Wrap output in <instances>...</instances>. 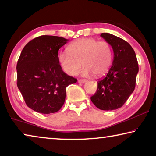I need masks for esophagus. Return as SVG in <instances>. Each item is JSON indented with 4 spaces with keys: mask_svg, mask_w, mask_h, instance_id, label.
Wrapping results in <instances>:
<instances>
[{
    "mask_svg": "<svg viewBox=\"0 0 156 156\" xmlns=\"http://www.w3.org/2000/svg\"><path fill=\"white\" fill-rule=\"evenodd\" d=\"M87 81V80H80H80H78V83H86Z\"/></svg>",
    "mask_w": 156,
    "mask_h": 156,
    "instance_id": "1",
    "label": "esophagus"
}]
</instances>
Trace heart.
I'll return each instance as SVG.
<instances>
[{"label":"heart","instance_id":"heart-1","mask_svg":"<svg viewBox=\"0 0 156 156\" xmlns=\"http://www.w3.org/2000/svg\"><path fill=\"white\" fill-rule=\"evenodd\" d=\"M113 60V49L107 41H98L95 38H80L67 47V53L58 56L62 69L69 76H76L81 67L84 77L93 74L99 77L105 74Z\"/></svg>","mask_w":156,"mask_h":156}]
</instances>
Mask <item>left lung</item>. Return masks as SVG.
Segmentation results:
<instances>
[{"label": "left lung", "mask_w": 156, "mask_h": 156, "mask_svg": "<svg viewBox=\"0 0 156 156\" xmlns=\"http://www.w3.org/2000/svg\"><path fill=\"white\" fill-rule=\"evenodd\" d=\"M100 36L111 44L114 56L107 76L98 81L97 91L91 100L98 109L111 111L120 108L133 93L138 63L127 42L109 33H102Z\"/></svg>", "instance_id": "left-lung-1"}]
</instances>
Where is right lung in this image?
I'll return each instance as SVG.
<instances>
[{
  "label": "right lung",
  "mask_w": 156,
  "mask_h": 156,
  "mask_svg": "<svg viewBox=\"0 0 156 156\" xmlns=\"http://www.w3.org/2000/svg\"><path fill=\"white\" fill-rule=\"evenodd\" d=\"M69 40L41 36L29 42L18 58L17 86L26 105L36 112H57L64 104L66 88L77 79L63 72L58 61V50Z\"/></svg>",
  "instance_id": "right-lung-1"
}]
</instances>
